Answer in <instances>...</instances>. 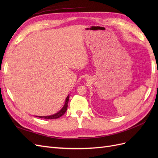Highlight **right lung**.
I'll return each instance as SVG.
<instances>
[{"label": "right lung", "instance_id": "right-lung-1", "mask_svg": "<svg viewBox=\"0 0 158 158\" xmlns=\"http://www.w3.org/2000/svg\"><path fill=\"white\" fill-rule=\"evenodd\" d=\"M69 100V95L66 98L65 103L63 107L62 108L58 113H55L54 114H52V115H49V116H44V117H42V116H36V117H40V118H46V119H53V118H58L60 117L61 116L63 115V114L65 113V112L66 111V110H67Z\"/></svg>", "mask_w": 158, "mask_h": 158}]
</instances>
